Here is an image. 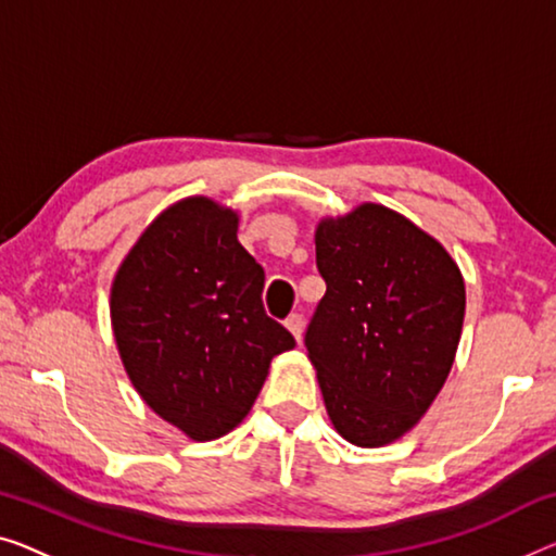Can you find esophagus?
I'll return each instance as SVG.
<instances>
[{
    "label": "esophagus",
    "mask_w": 556,
    "mask_h": 556,
    "mask_svg": "<svg viewBox=\"0 0 556 556\" xmlns=\"http://www.w3.org/2000/svg\"><path fill=\"white\" fill-rule=\"evenodd\" d=\"M285 325H287V329H289V331H292L294 339H300V337H302V329H304V317H302V314H296V312H294V314H289Z\"/></svg>",
    "instance_id": "esophagus-1"
}]
</instances>
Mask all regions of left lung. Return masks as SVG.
<instances>
[{"instance_id": "8db88e82", "label": "left lung", "mask_w": 556, "mask_h": 556, "mask_svg": "<svg viewBox=\"0 0 556 556\" xmlns=\"http://www.w3.org/2000/svg\"><path fill=\"white\" fill-rule=\"evenodd\" d=\"M327 281L304 334L331 425L382 446L417 425L450 375L464 279L444 247L409 219L362 204L317 229Z\"/></svg>"}]
</instances>
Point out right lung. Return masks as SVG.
<instances>
[{
  "instance_id": "obj_1",
  "label": "right lung",
  "mask_w": 556,
  "mask_h": 556,
  "mask_svg": "<svg viewBox=\"0 0 556 556\" xmlns=\"http://www.w3.org/2000/svg\"><path fill=\"white\" fill-rule=\"evenodd\" d=\"M262 289L237 214L204 197L156 217L114 279L112 327L131 384L199 442L237 427L271 357L296 344L264 312Z\"/></svg>"
}]
</instances>
